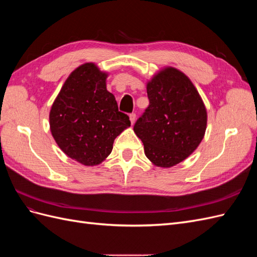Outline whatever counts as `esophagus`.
Listing matches in <instances>:
<instances>
[{"label":"esophagus","mask_w":257,"mask_h":257,"mask_svg":"<svg viewBox=\"0 0 257 257\" xmlns=\"http://www.w3.org/2000/svg\"><path fill=\"white\" fill-rule=\"evenodd\" d=\"M130 120H131V122H132V124H134L135 123V120H136V113H131L130 114Z\"/></svg>","instance_id":"1"}]
</instances>
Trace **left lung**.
Here are the masks:
<instances>
[{
    "mask_svg": "<svg viewBox=\"0 0 257 257\" xmlns=\"http://www.w3.org/2000/svg\"><path fill=\"white\" fill-rule=\"evenodd\" d=\"M147 93L149 106L137 119L134 132L154 165L175 166L203 141L206 107L189 77L174 67L155 75L147 84Z\"/></svg>",
    "mask_w": 257,
    "mask_h": 257,
    "instance_id": "obj_1",
    "label": "left lung"
}]
</instances>
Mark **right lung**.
Masks as SVG:
<instances>
[{
  "label": "right lung",
  "instance_id": "add662e5",
  "mask_svg": "<svg viewBox=\"0 0 257 257\" xmlns=\"http://www.w3.org/2000/svg\"><path fill=\"white\" fill-rule=\"evenodd\" d=\"M107 74L94 63L77 67L52 104L49 122L54 141L67 157L85 166L102 163L126 127L128 115L119 111L106 89Z\"/></svg>",
  "mask_w": 257,
  "mask_h": 257
}]
</instances>
